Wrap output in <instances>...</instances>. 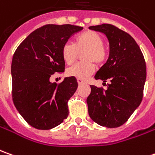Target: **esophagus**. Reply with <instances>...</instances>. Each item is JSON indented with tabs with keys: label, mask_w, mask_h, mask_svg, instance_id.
I'll return each instance as SVG.
<instances>
[{
	"label": "esophagus",
	"mask_w": 155,
	"mask_h": 155,
	"mask_svg": "<svg viewBox=\"0 0 155 155\" xmlns=\"http://www.w3.org/2000/svg\"><path fill=\"white\" fill-rule=\"evenodd\" d=\"M77 81H78V84H79V85H81V84H84V83H85V81L81 80V79H78Z\"/></svg>",
	"instance_id": "1"
}]
</instances>
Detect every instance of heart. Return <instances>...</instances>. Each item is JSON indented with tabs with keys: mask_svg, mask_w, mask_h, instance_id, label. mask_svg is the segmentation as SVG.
<instances>
[{
	"mask_svg": "<svg viewBox=\"0 0 155 155\" xmlns=\"http://www.w3.org/2000/svg\"><path fill=\"white\" fill-rule=\"evenodd\" d=\"M103 38L94 31H85L74 38V45L65 44L61 49V56L64 62L72 65L77 59L79 53L83 54V60L87 62L78 63L68 68V75L86 80L95 71V65L102 64L106 57L107 51L104 45Z\"/></svg>",
	"mask_w": 155,
	"mask_h": 155,
	"instance_id": "obj_1",
	"label": "heart"
}]
</instances>
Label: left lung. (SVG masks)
<instances>
[{"label":"left lung","mask_w":155,"mask_h":155,"mask_svg":"<svg viewBox=\"0 0 155 155\" xmlns=\"http://www.w3.org/2000/svg\"><path fill=\"white\" fill-rule=\"evenodd\" d=\"M89 29L103 32L109 40V58L94 78L110 83L106 90L90 86L88 113L99 125L117 128L128 121L142 100L147 75L145 59L135 39L113 25H93Z\"/></svg>","instance_id":"8db88e82"}]
</instances>
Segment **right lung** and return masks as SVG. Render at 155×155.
Listing matches in <instances>:
<instances>
[{"mask_svg":"<svg viewBox=\"0 0 155 155\" xmlns=\"http://www.w3.org/2000/svg\"><path fill=\"white\" fill-rule=\"evenodd\" d=\"M83 27L45 25L25 39L14 52L12 65V98L19 114L38 130H51L68 115V102L78 87L75 77L51 83L55 73H62L65 62L61 49Z\"/></svg>","mask_w":155,"mask_h":155,"instance_id":"1","label":"right lung"}]
</instances>
